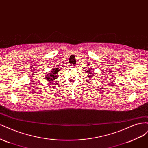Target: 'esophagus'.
Returning a JSON list of instances; mask_svg holds the SVG:
<instances>
[{
    "label": "esophagus",
    "mask_w": 148,
    "mask_h": 148,
    "mask_svg": "<svg viewBox=\"0 0 148 148\" xmlns=\"http://www.w3.org/2000/svg\"><path fill=\"white\" fill-rule=\"evenodd\" d=\"M77 65H71V67H77Z\"/></svg>",
    "instance_id": "34e87169"
}]
</instances>
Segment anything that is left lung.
Instances as JSON below:
<instances>
[{
  "label": "left lung",
  "instance_id": "1",
  "mask_svg": "<svg viewBox=\"0 0 148 148\" xmlns=\"http://www.w3.org/2000/svg\"><path fill=\"white\" fill-rule=\"evenodd\" d=\"M89 72L88 73H89V74H90V75H89V78H92V77H92V71H91V70H89Z\"/></svg>",
  "mask_w": 148,
  "mask_h": 148
}]
</instances>
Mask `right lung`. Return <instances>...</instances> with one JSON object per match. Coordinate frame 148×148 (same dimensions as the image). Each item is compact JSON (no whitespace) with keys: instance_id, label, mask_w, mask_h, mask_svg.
Wrapping results in <instances>:
<instances>
[{"instance_id":"obj_1","label":"right lung","mask_w":148,"mask_h":148,"mask_svg":"<svg viewBox=\"0 0 148 148\" xmlns=\"http://www.w3.org/2000/svg\"><path fill=\"white\" fill-rule=\"evenodd\" d=\"M59 71V69H53L51 71V73H49L46 76V79L47 80L48 82H49L50 83H53V80H55L56 79V77H57L58 75V73Z\"/></svg>"}]
</instances>
